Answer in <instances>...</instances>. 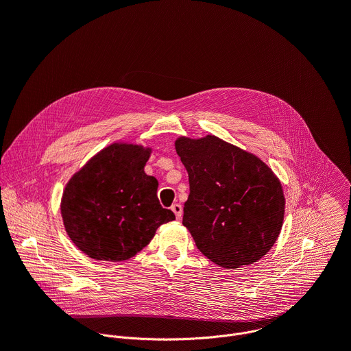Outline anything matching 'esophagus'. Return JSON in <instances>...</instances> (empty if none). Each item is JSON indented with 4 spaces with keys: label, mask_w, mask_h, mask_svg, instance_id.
<instances>
[{
    "label": "esophagus",
    "mask_w": 351,
    "mask_h": 351,
    "mask_svg": "<svg viewBox=\"0 0 351 351\" xmlns=\"http://www.w3.org/2000/svg\"><path fill=\"white\" fill-rule=\"evenodd\" d=\"M171 210L173 211V214H175V217H176V219H180L182 218V214H183V210H182V206L180 204H173L172 207H171Z\"/></svg>",
    "instance_id": "1"
}]
</instances>
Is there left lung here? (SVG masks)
Wrapping results in <instances>:
<instances>
[{
  "label": "left lung",
  "mask_w": 351,
  "mask_h": 351,
  "mask_svg": "<svg viewBox=\"0 0 351 351\" xmlns=\"http://www.w3.org/2000/svg\"><path fill=\"white\" fill-rule=\"evenodd\" d=\"M189 175L183 225L197 248L232 269L258 261L283 222L282 184L260 158L215 136L175 143Z\"/></svg>",
  "instance_id": "1"
}]
</instances>
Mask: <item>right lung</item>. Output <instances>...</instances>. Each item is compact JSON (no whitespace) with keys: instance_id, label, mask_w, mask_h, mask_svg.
Returning <instances> with one entry per match:
<instances>
[{"instance_id":"obj_1","label":"right lung","mask_w":351,"mask_h":351,"mask_svg":"<svg viewBox=\"0 0 351 351\" xmlns=\"http://www.w3.org/2000/svg\"><path fill=\"white\" fill-rule=\"evenodd\" d=\"M149 148L111 144L66 184L61 213L71 240L88 257L123 261L175 219L161 207L158 182L144 173Z\"/></svg>"}]
</instances>
